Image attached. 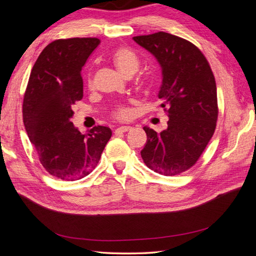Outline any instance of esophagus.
Instances as JSON below:
<instances>
[{
  "mask_svg": "<svg viewBox=\"0 0 256 256\" xmlns=\"http://www.w3.org/2000/svg\"><path fill=\"white\" fill-rule=\"evenodd\" d=\"M132 130V127L130 126H122L115 130V134H122V132H127V131Z\"/></svg>",
  "mask_w": 256,
  "mask_h": 256,
  "instance_id": "obj_1",
  "label": "esophagus"
}]
</instances>
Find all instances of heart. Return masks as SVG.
I'll return each mask as SVG.
<instances>
[{"label":"heart","mask_w":256,"mask_h":256,"mask_svg":"<svg viewBox=\"0 0 256 256\" xmlns=\"http://www.w3.org/2000/svg\"><path fill=\"white\" fill-rule=\"evenodd\" d=\"M112 60L115 66L120 69V72L127 76L134 74L138 72V67H140V60H138V56L126 47H120L115 49L112 53ZM88 84L90 88H92V84H94L92 83L90 72L88 76ZM113 116L116 120H127L131 116V110L127 106L118 104L114 108Z\"/></svg>","instance_id":"obj_1"}]
</instances>
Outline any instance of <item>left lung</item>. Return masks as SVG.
<instances>
[{"label":"left lung","instance_id":"1","mask_svg":"<svg viewBox=\"0 0 256 256\" xmlns=\"http://www.w3.org/2000/svg\"><path fill=\"white\" fill-rule=\"evenodd\" d=\"M162 68L158 97L168 116L160 134L144 127V164L166 176L186 172L196 164L214 136L218 120L216 86L208 60L196 44L166 32L134 37Z\"/></svg>","mask_w":256,"mask_h":256}]
</instances>
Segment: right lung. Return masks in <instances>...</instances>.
Listing matches in <instances>:
<instances>
[{"label":"right lung","instance_id":"obj_1","mask_svg":"<svg viewBox=\"0 0 256 256\" xmlns=\"http://www.w3.org/2000/svg\"><path fill=\"white\" fill-rule=\"evenodd\" d=\"M98 38L56 40L46 47L30 74L22 106L23 122L42 166L63 180H78L96 168L112 131L96 126L82 134L70 118L83 98L82 67Z\"/></svg>","mask_w":256,"mask_h":256}]
</instances>
